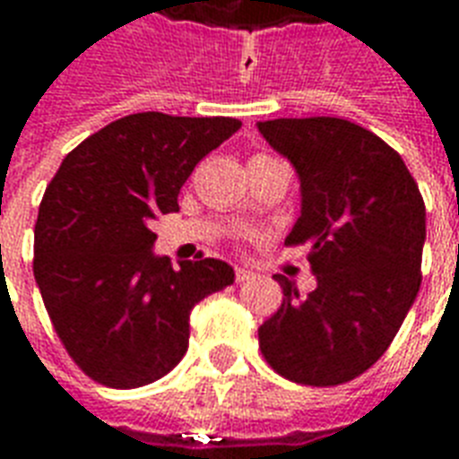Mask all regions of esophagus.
Instances as JSON below:
<instances>
[{
  "instance_id": "1",
  "label": "esophagus",
  "mask_w": 459,
  "mask_h": 459,
  "mask_svg": "<svg viewBox=\"0 0 459 459\" xmlns=\"http://www.w3.org/2000/svg\"><path fill=\"white\" fill-rule=\"evenodd\" d=\"M248 280H253V273L246 268H236V282H248Z\"/></svg>"
}]
</instances>
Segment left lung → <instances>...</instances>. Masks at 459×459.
<instances>
[{
    "instance_id": "obj_1",
    "label": "left lung",
    "mask_w": 459,
    "mask_h": 459,
    "mask_svg": "<svg viewBox=\"0 0 459 459\" xmlns=\"http://www.w3.org/2000/svg\"><path fill=\"white\" fill-rule=\"evenodd\" d=\"M258 130L298 171L302 209L285 243H309L317 278L302 298L275 275L282 305L260 325V351L295 384H346L381 359L420 290L423 196L401 154L356 122L280 117Z\"/></svg>"
}]
</instances>
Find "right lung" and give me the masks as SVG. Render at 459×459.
Returning a JSON list of instances; mask_svg holds the SVG:
<instances>
[{
  "label": "right lung",
  "mask_w": 459,
  "mask_h": 459,
  "mask_svg": "<svg viewBox=\"0 0 459 459\" xmlns=\"http://www.w3.org/2000/svg\"><path fill=\"white\" fill-rule=\"evenodd\" d=\"M233 117L134 113L75 147L48 184L34 229V278L58 339L93 381L137 388L189 346V315L236 273L216 258L171 268L150 221L179 211L194 167L238 132Z\"/></svg>",
  "instance_id": "add662e5"
}]
</instances>
